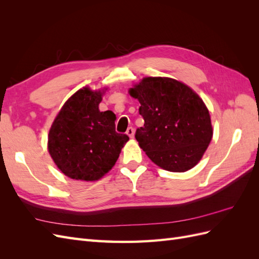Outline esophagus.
Returning <instances> with one entry per match:
<instances>
[{
    "instance_id": "obj_1",
    "label": "esophagus",
    "mask_w": 259,
    "mask_h": 259,
    "mask_svg": "<svg viewBox=\"0 0 259 259\" xmlns=\"http://www.w3.org/2000/svg\"><path fill=\"white\" fill-rule=\"evenodd\" d=\"M126 134L130 138H134V134H135V131L133 127H128L127 131H126Z\"/></svg>"
}]
</instances>
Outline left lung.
I'll use <instances>...</instances> for the list:
<instances>
[{
    "label": "left lung",
    "mask_w": 259,
    "mask_h": 259,
    "mask_svg": "<svg viewBox=\"0 0 259 259\" xmlns=\"http://www.w3.org/2000/svg\"><path fill=\"white\" fill-rule=\"evenodd\" d=\"M128 94L139 101L144 127L136 139L154 164L183 173L194 167L213 137L204 101L185 83L166 76H147Z\"/></svg>",
    "instance_id": "8db88e82"
}]
</instances>
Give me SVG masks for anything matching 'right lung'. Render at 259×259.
<instances>
[{
  "instance_id": "obj_1",
  "label": "right lung",
  "mask_w": 259,
  "mask_h": 259,
  "mask_svg": "<svg viewBox=\"0 0 259 259\" xmlns=\"http://www.w3.org/2000/svg\"><path fill=\"white\" fill-rule=\"evenodd\" d=\"M108 89L76 91L61 107L49 133L48 149L66 176L96 182L119 159L128 136L115 132V114L101 112L99 104Z\"/></svg>"
}]
</instances>
